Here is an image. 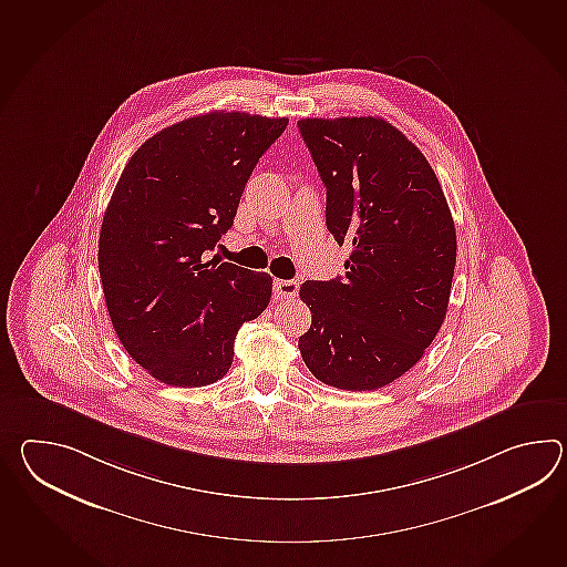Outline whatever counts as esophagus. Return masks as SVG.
Segmentation results:
<instances>
[{
    "mask_svg": "<svg viewBox=\"0 0 567 567\" xmlns=\"http://www.w3.org/2000/svg\"><path fill=\"white\" fill-rule=\"evenodd\" d=\"M299 292V282L297 280H275V297L277 299H292Z\"/></svg>",
    "mask_w": 567,
    "mask_h": 567,
    "instance_id": "esophagus-1",
    "label": "esophagus"
}]
</instances>
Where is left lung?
Wrapping results in <instances>:
<instances>
[{
    "label": "left lung",
    "mask_w": 567,
    "mask_h": 567,
    "mask_svg": "<svg viewBox=\"0 0 567 567\" xmlns=\"http://www.w3.org/2000/svg\"><path fill=\"white\" fill-rule=\"evenodd\" d=\"M297 126L328 189V229L352 246L343 277L302 282L311 309L302 362L329 386L377 391L421 360L445 319L452 212L427 158L382 117Z\"/></svg>",
    "instance_id": "8db88e82"
}]
</instances>
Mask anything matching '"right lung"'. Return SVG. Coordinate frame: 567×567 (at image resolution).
Here are the masks:
<instances>
[{"instance_id": "add662e5", "label": "right lung", "mask_w": 567, "mask_h": 567, "mask_svg": "<svg viewBox=\"0 0 567 567\" xmlns=\"http://www.w3.org/2000/svg\"><path fill=\"white\" fill-rule=\"evenodd\" d=\"M287 117L212 112L164 127L126 164L103 215L100 277L130 358L171 386H207L239 328L265 311L272 278L203 260L238 212L254 166Z\"/></svg>"}]
</instances>
